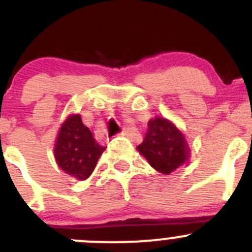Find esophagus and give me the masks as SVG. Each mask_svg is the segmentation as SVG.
<instances>
[{
    "instance_id": "obj_1",
    "label": "esophagus",
    "mask_w": 252,
    "mask_h": 252,
    "mask_svg": "<svg viewBox=\"0 0 252 252\" xmlns=\"http://www.w3.org/2000/svg\"><path fill=\"white\" fill-rule=\"evenodd\" d=\"M119 136H128V129L124 128L123 131H121L120 133H119Z\"/></svg>"
}]
</instances>
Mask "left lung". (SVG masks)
I'll use <instances>...</instances> for the list:
<instances>
[{
    "label": "left lung",
    "mask_w": 252,
    "mask_h": 252,
    "mask_svg": "<svg viewBox=\"0 0 252 252\" xmlns=\"http://www.w3.org/2000/svg\"><path fill=\"white\" fill-rule=\"evenodd\" d=\"M150 166L168 175L182 166L189 158L184 136L172 123L155 118L148 123L143 143L137 147Z\"/></svg>",
    "instance_id": "1"
}]
</instances>
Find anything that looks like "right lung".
<instances>
[{
  "label": "right lung",
  "mask_w": 252,
  "mask_h": 252,
  "mask_svg": "<svg viewBox=\"0 0 252 252\" xmlns=\"http://www.w3.org/2000/svg\"><path fill=\"white\" fill-rule=\"evenodd\" d=\"M105 147L93 138L79 114L69 116L59 129L54 148L57 164L72 177L82 181L91 176Z\"/></svg>",
  "instance_id": "right-lung-1"
}]
</instances>
